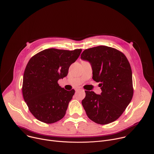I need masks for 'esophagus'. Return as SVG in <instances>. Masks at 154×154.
Listing matches in <instances>:
<instances>
[{
	"label": "esophagus",
	"mask_w": 154,
	"mask_h": 154,
	"mask_svg": "<svg viewBox=\"0 0 154 154\" xmlns=\"http://www.w3.org/2000/svg\"><path fill=\"white\" fill-rule=\"evenodd\" d=\"M82 90V88H78L75 89V91H76V92H77L78 91H79V90Z\"/></svg>",
	"instance_id": "obj_1"
}]
</instances>
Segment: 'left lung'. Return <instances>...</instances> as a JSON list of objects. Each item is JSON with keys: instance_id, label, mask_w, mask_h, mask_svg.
I'll return each mask as SVG.
<instances>
[{"instance_id": "8db88e82", "label": "left lung", "mask_w": 154, "mask_h": 154, "mask_svg": "<svg viewBox=\"0 0 154 154\" xmlns=\"http://www.w3.org/2000/svg\"><path fill=\"white\" fill-rule=\"evenodd\" d=\"M81 59L91 64L93 79L100 82L101 93L85 91L82 101L88 117L106 125L118 119L133 95L132 71L128 60L121 51L107 46L85 50Z\"/></svg>"}]
</instances>
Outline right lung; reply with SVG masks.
<instances>
[{
	"mask_svg": "<svg viewBox=\"0 0 154 154\" xmlns=\"http://www.w3.org/2000/svg\"><path fill=\"white\" fill-rule=\"evenodd\" d=\"M82 49L49 48L32 57L23 75L22 92L32 114L39 121L53 123L63 119L75 90L67 91L58 83L66 77Z\"/></svg>",
	"mask_w": 154,
	"mask_h": 154,
	"instance_id": "1",
	"label": "right lung"
}]
</instances>
